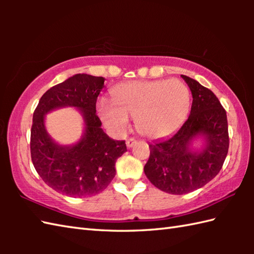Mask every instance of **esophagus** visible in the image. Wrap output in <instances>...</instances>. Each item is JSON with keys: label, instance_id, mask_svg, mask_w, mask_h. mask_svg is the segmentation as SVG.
<instances>
[{"label": "esophagus", "instance_id": "obj_1", "mask_svg": "<svg viewBox=\"0 0 254 254\" xmlns=\"http://www.w3.org/2000/svg\"><path fill=\"white\" fill-rule=\"evenodd\" d=\"M135 144H136V139H134V138L127 139V148L133 147Z\"/></svg>", "mask_w": 254, "mask_h": 254}]
</instances>
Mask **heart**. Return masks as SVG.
Returning a JSON list of instances; mask_svg holds the SVG:
<instances>
[{"mask_svg": "<svg viewBox=\"0 0 254 254\" xmlns=\"http://www.w3.org/2000/svg\"><path fill=\"white\" fill-rule=\"evenodd\" d=\"M113 102L101 99L99 116L105 126L124 133L128 118L134 119L137 131L149 138L169 135L179 127L190 108V90L180 79L133 80L112 90Z\"/></svg>", "mask_w": 254, "mask_h": 254, "instance_id": "obj_1", "label": "heart"}]
</instances>
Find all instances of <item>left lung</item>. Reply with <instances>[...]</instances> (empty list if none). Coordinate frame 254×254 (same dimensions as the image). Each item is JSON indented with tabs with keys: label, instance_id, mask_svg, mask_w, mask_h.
<instances>
[{
	"label": "left lung",
	"instance_id": "1",
	"mask_svg": "<svg viewBox=\"0 0 254 254\" xmlns=\"http://www.w3.org/2000/svg\"><path fill=\"white\" fill-rule=\"evenodd\" d=\"M192 93L188 120L174 135L149 144L150 155L144 167L148 180L159 190L186 194L204 187L217 176L229 147L226 111L212 90L195 79L181 75ZM197 138L203 146H191Z\"/></svg>",
	"mask_w": 254,
	"mask_h": 254
}]
</instances>
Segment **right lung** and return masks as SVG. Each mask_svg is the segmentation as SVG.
Returning a JSON list of instances; mask_svg holds the SVG:
<instances>
[{
    "mask_svg": "<svg viewBox=\"0 0 254 254\" xmlns=\"http://www.w3.org/2000/svg\"><path fill=\"white\" fill-rule=\"evenodd\" d=\"M105 78L76 74L42 95L32 117L31 160L41 179L59 193L72 197L96 195L116 176V161L127 152L126 141H115L101 128L97 98ZM73 106L83 117L84 133L73 145H60L47 134L44 118L60 107Z\"/></svg>",
    "mask_w": 254,
    "mask_h": 254,
    "instance_id": "1",
    "label": "right lung"
}]
</instances>
